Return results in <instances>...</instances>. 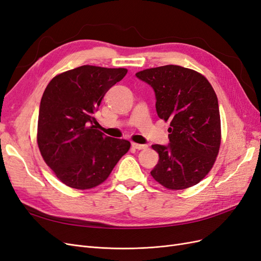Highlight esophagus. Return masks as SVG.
<instances>
[{"label": "esophagus", "mask_w": 261, "mask_h": 261, "mask_svg": "<svg viewBox=\"0 0 261 261\" xmlns=\"http://www.w3.org/2000/svg\"><path fill=\"white\" fill-rule=\"evenodd\" d=\"M132 147L135 148L137 150H141V149H146L148 146L147 145H140V144H136V143H133Z\"/></svg>", "instance_id": "esophagus-1"}]
</instances>
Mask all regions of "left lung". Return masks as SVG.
Listing matches in <instances>:
<instances>
[{
  "mask_svg": "<svg viewBox=\"0 0 261 261\" xmlns=\"http://www.w3.org/2000/svg\"><path fill=\"white\" fill-rule=\"evenodd\" d=\"M137 78L152 87L158 116L170 121L169 145H152L159 162L150 172L169 189L198 184L211 170L221 143L217 94L193 69L165 65L144 69Z\"/></svg>",
  "mask_w": 261,
  "mask_h": 261,
  "instance_id": "obj_1",
  "label": "left lung"
}]
</instances>
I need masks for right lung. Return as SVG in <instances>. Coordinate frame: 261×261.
<instances>
[{"label":"right lung","mask_w":261,"mask_h":261,"mask_svg":"<svg viewBox=\"0 0 261 261\" xmlns=\"http://www.w3.org/2000/svg\"><path fill=\"white\" fill-rule=\"evenodd\" d=\"M126 68L84 65L55 76L42 94L38 146L45 163L65 185L96 187L109 177L130 143L96 129L94 113Z\"/></svg>","instance_id":"obj_1"}]
</instances>
